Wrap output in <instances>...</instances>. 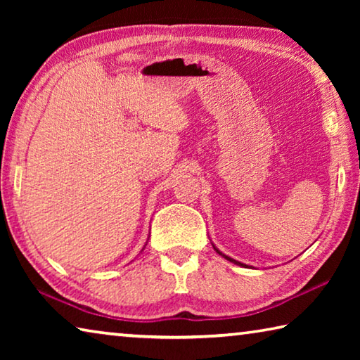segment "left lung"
Wrapping results in <instances>:
<instances>
[{
    "instance_id": "1",
    "label": "left lung",
    "mask_w": 360,
    "mask_h": 360,
    "mask_svg": "<svg viewBox=\"0 0 360 360\" xmlns=\"http://www.w3.org/2000/svg\"><path fill=\"white\" fill-rule=\"evenodd\" d=\"M216 249V248H214ZM216 252H219V254H221L222 255V257H225V259H227V260H230V262H233V264H236V265H241V266H245V265H243V264H240V262H236V260H233V259H230V257H227V255H224L221 251H217V249H216Z\"/></svg>"
}]
</instances>
